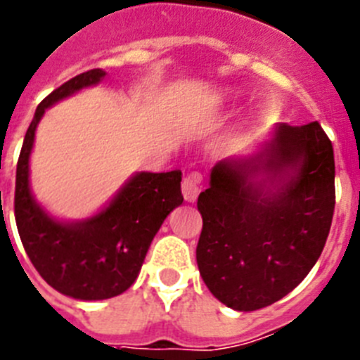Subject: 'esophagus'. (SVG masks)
<instances>
[{"label":"esophagus","instance_id":"esophagus-1","mask_svg":"<svg viewBox=\"0 0 360 360\" xmlns=\"http://www.w3.org/2000/svg\"><path fill=\"white\" fill-rule=\"evenodd\" d=\"M202 187V173L200 171H191L182 180V193L186 202H196Z\"/></svg>","mask_w":360,"mask_h":360}]
</instances>
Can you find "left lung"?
I'll return each mask as SVG.
<instances>
[{
    "label": "left lung",
    "mask_w": 360,
    "mask_h": 360,
    "mask_svg": "<svg viewBox=\"0 0 360 360\" xmlns=\"http://www.w3.org/2000/svg\"><path fill=\"white\" fill-rule=\"evenodd\" d=\"M335 207V162L319 122L279 124L252 157L212 167L198 196L196 263L229 308L259 310L294 290L316 265Z\"/></svg>",
    "instance_id": "1"
}]
</instances>
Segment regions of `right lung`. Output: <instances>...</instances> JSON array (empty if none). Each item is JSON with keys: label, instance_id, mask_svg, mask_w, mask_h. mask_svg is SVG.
I'll use <instances>...</instances> for the list:
<instances>
[{"label": "right lung", "instance_id": "obj_1", "mask_svg": "<svg viewBox=\"0 0 360 360\" xmlns=\"http://www.w3.org/2000/svg\"><path fill=\"white\" fill-rule=\"evenodd\" d=\"M104 75L101 68L88 70L41 101L15 169L14 214L25 252L50 287L82 301L110 299L128 290L164 219L184 202L182 171L174 169L136 173L104 211L84 221L65 224L37 205L28 186V160L44 110L97 84Z\"/></svg>", "mask_w": 360, "mask_h": 360}]
</instances>
